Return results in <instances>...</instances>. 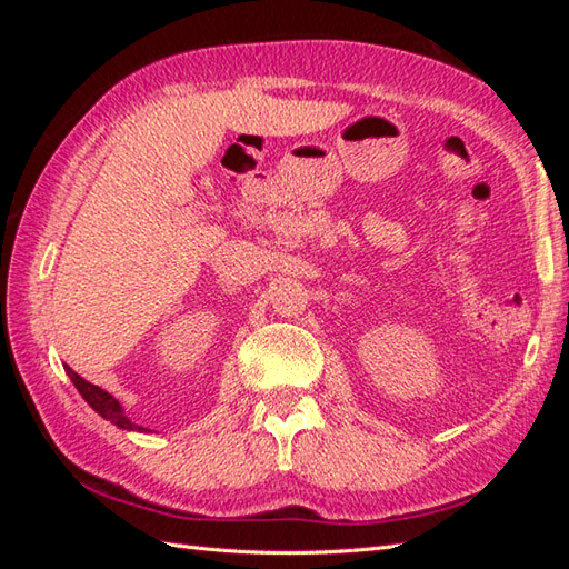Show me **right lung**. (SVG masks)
<instances>
[{
	"label": "right lung",
	"instance_id": "1",
	"mask_svg": "<svg viewBox=\"0 0 569 569\" xmlns=\"http://www.w3.org/2000/svg\"><path fill=\"white\" fill-rule=\"evenodd\" d=\"M66 371H68L70 381L76 383V389L80 391V396L84 398V401L90 403V408L94 410V413H100L104 420L114 422V426L122 428V430H143L141 426H137V422H131V420L124 416L122 406H119V401H117V398H114L112 393H107L104 389H100V386H94V383H90V381H84V379L80 377V373H76L70 367H66Z\"/></svg>",
	"mask_w": 569,
	"mask_h": 569
}]
</instances>
